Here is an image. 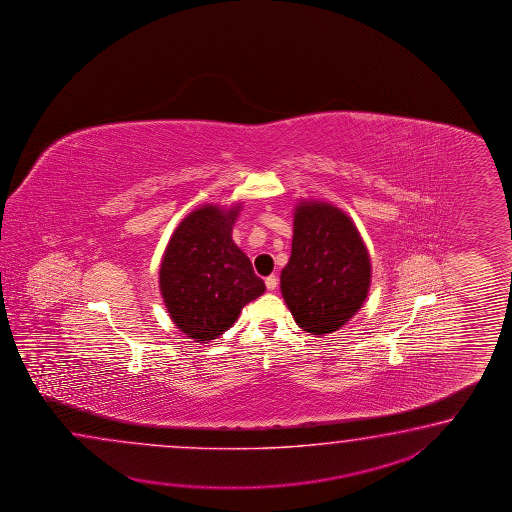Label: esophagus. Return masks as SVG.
I'll return each instance as SVG.
<instances>
[{"label": "esophagus", "mask_w": 512, "mask_h": 512, "mask_svg": "<svg viewBox=\"0 0 512 512\" xmlns=\"http://www.w3.org/2000/svg\"><path fill=\"white\" fill-rule=\"evenodd\" d=\"M265 285H267V289H269V291H276V287H278V278H276L274 274L267 276V278H265Z\"/></svg>", "instance_id": "obj_1"}]
</instances>
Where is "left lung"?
Returning <instances> with one entry per match:
<instances>
[{"label":"left lung","mask_w":512,"mask_h":512,"mask_svg":"<svg viewBox=\"0 0 512 512\" xmlns=\"http://www.w3.org/2000/svg\"><path fill=\"white\" fill-rule=\"evenodd\" d=\"M371 287V258L355 221L333 203L294 205L291 258L280 274L296 326L324 337L359 313Z\"/></svg>","instance_id":"left-lung-1"}]
</instances>
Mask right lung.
<instances>
[{
    "mask_svg": "<svg viewBox=\"0 0 512 512\" xmlns=\"http://www.w3.org/2000/svg\"><path fill=\"white\" fill-rule=\"evenodd\" d=\"M243 203L201 205L181 219L159 265V291L170 320L208 344L234 326L241 309L265 293L247 254L232 240Z\"/></svg>",
    "mask_w": 512,
    "mask_h": 512,
    "instance_id": "obj_1",
    "label": "right lung"
}]
</instances>
